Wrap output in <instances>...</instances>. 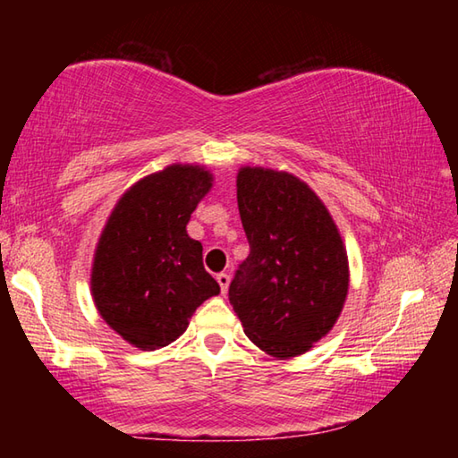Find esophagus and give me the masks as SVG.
Masks as SVG:
<instances>
[{
  "mask_svg": "<svg viewBox=\"0 0 458 458\" xmlns=\"http://www.w3.org/2000/svg\"><path fill=\"white\" fill-rule=\"evenodd\" d=\"M216 281H218V284H220V291H222V294H226V291H228V284H230V275H228V273H220V275H216Z\"/></svg>",
  "mask_w": 458,
  "mask_h": 458,
  "instance_id": "1",
  "label": "esophagus"
}]
</instances>
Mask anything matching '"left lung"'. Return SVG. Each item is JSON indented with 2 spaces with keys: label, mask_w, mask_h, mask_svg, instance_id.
<instances>
[{
  "label": "left lung",
  "mask_w": 458,
  "mask_h": 458,
  "mask_svg": "<svg viewBox=\"0 0 458 458\" xmlns=\"http://www.w3.org/2000/svg\"><path fill=\"white\" fill-rule=\"evenodd\" d=\"M236 188L250 254L232 278L230 305L254 345L294 358L327 335L344 309V242L327 208L299 177L244 167Z\"/></svg>",
  "instance_id": "left-lung-1"
}]
</instances>
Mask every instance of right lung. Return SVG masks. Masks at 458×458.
I'll return each instance as SVG.
<instances>
[{"label":"right lung","mask_w":458,"mask_h":458,"mask_svg":"<svg viewBox=\"0 0 458 458\" xmlns=\"http://www.w3.org/2000/svg\"><path fill=\"white\" fill-rule=\"evenodd\" d=\"M212 188L198 165H169L119 199L100 234L92 297L103 319L141 350H159L220 284L204 268L201 244L188 236L191 212Z\"/></svg>","instance_id":"right-lung-1"}]
</instances>
